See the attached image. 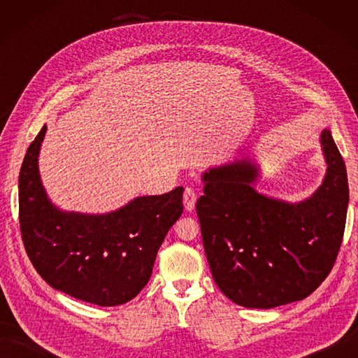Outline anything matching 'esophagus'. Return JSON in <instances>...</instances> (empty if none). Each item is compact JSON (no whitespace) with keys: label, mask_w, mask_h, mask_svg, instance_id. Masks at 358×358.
I'll use <instances>...</instances> for the list:
<instances>
[{"label":"esophagus","mask_w":358,"mask_h":358,"mask_svg":"<svg viewBox=\"0 0 358 358\" xmlns=\"http://www.w3.org/2000/svg\"><path fill=\"white\" fill-rule=\"evenodd\" d=\"M195 201H196V192L194 187H186L185 194H183V203H185V209L187 212L194 210L195 208Z\"/></svg>","instance_id":"34e87169"}]
</instances>
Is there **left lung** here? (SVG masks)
I'll return each instance as SVG.
<instances>
[{"mask_svg":"<svg viewBox=\"0 0 358 358\" xmlns=\"http://www.w3.org/2000/svg\"><path fill=\"white\" fill-rule=\"evenodd\" d=\"M320 144L326 175L309 199L289 203L255 191L252 159L203 173L196 201L212 277L227 299L271 309L306 299L328 277L343 238L349 203L343 158L329 129Z\"/></svg>","mask_w":358,"mask_h":358,"instance_id":"left-lung-1","label":"left lung"}]
</instances>
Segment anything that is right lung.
Instances as JSON below:
<instances>
[{"label": "right lung", "mask_w": 358, "mask_h": 358, "mask_svg": "<svg viewBox=\"0 0 358 358\" xmlns=\"http://www.w3.org/2000/svg\"><path fill=\"white\" fill-rule=\"evenodd\" d=\"M48 126L30 143L18 178L20 227L34 268L53 289L98 306H118L148 285L157 252L183 214L178 186L136 196L108 214L57 208L45 194L38 155Z\"/></svg>", "instance_id": "add662e5"}]
</instances>
